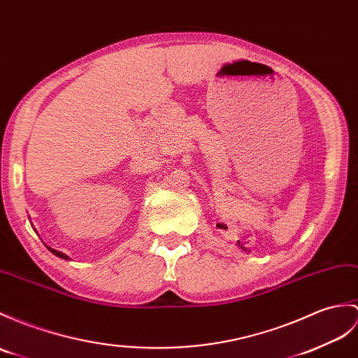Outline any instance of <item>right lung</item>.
Returning <instances> with one entry per match:
<instances>
[{"label":"right lung","instance_id":"obj_1","mask_svg":"<svg viewBox=\"0 0 358 358\" xmlns=\"http://www.w3.org/2000/svg\"><path fill=\"white\" fill-rule=\"evenodd\" d=\"M56 256H59V257H62V259H69V256H65L64 253H59V252H56V250H52Z\"/></svg>","mask_w":358,"mask_h":358}]
</instances>
